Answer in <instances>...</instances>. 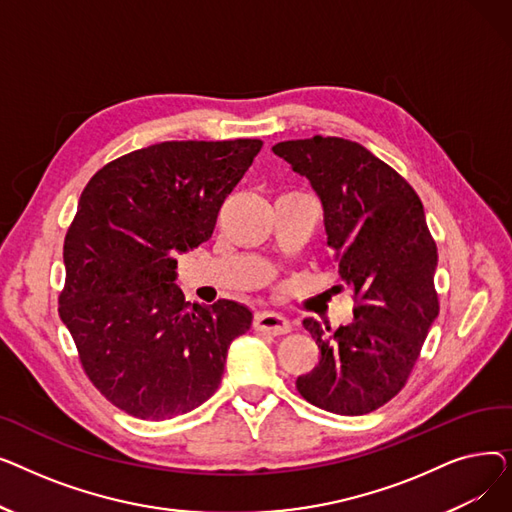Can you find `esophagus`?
<instances>
[{
  "label": "esophagus",
  "mask_w": 512,
  "mask_h": 512,
  "mask_svg": "<svg viewBox=\"0 0 512 512\" xmlns=\"http://www.w3.org/2000/svg\"><path fill=\"white\" fill-rule=\"evenodd\" d=\"M253 328L259 332L272 334V336H284L290 332V321L278 313L261 311V313H255V317H253Z\"/></svg>",
  "instance_id": "esophagus-1"
}]
</instances>
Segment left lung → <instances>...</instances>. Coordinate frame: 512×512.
Returning a JSON list of instances; mask_svg holds the SVG:
<instances>
[{"label":"left lung","instance_id":"left-lung-1","mask_svg":"<svg viewBox=\"0 0 512 512\" xmlns=\"http://www.w3.org/2000/svg\"><path fill=\"white\" fill-rule=\"evenodd\" d=\"M272 151L319 195L332 263L344 282L338 288L355 299V319L336 332L303 321L321 357L297 390L330 413H371L405 388L440 311L438 247L423 203L405 178L355 141L313 137Z\"/></svg>","mask_w":512,"mask_h":512}]
</instances>
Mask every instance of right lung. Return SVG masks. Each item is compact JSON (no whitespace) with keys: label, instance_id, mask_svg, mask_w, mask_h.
Wrapping results in <instances>:
<instances>
[{"label":"right lung","instance_id":"right-lung-1","mask_svg":"<svg viewBox=\"0 0 512 512\" xmlns=\"http://www.w3.org/2000/svg\"><path fill=\"white\" fill-rule=\"evenodd\" d=\"M259 139L166 141L105 164L64 238L60 317L91 384L120 411L164 421L218 390L230 342L253 313L234 301L188 307L176 255L199 247Z\"/></svg>","mask_w":512,"mask_h":512}]
</instances>
